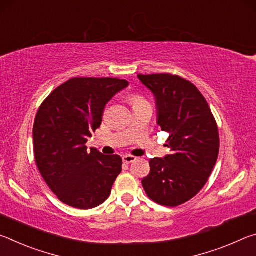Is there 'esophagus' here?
I'll list each match as a JSON object with an SVG mask.
<instances>
[{
    "mask_svg": "<svg viewBox=\"0 0 256 256\" xmlns=\"http://www.w3.org/2000/svg\"><path fill=\"white\" fill-rule=\"evenodd\" d=\"M122 159H123V162H124L125 164H132V162H136V157H133V156H130V154L123 156Z\"/></svg>",
    "mask_w": 256,
    "mask_h": 256,
    "instance_id": "1",
    "label": "esophagus"
}]
</instances>
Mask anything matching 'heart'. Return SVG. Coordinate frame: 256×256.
<instances>
[{"label": "heart", "instance_id": "b5f03b06", "mask_svg": "<svg viewBox=\"0 0 256 256\" xmlns=\"http://www.w3.org/2000/svg\"><path fill=\"white\" fill-rule=\"evenodd\" d=\"M144 102V99H142L140 96H133V97H132L133 105H138V104H140V102Z\"/></svg>", "mask_w": 256, "mask_h": 256}]
</instances>
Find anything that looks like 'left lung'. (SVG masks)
Returning a JSON list of instances; mask_svg holds the SVG:
<instances>
[{
    "mask_svg": "<svg viewBox=\"0 0 256 256\" xmlns=\"http://www.w3.org/2000/svg\"><path fill=\"white\" fill-rule=\"evenodd\" d=\"M154 94L157 124L170 133V154L150 160L142 186L151 200L177 206L200 192L219 154V133L206 98L190 81L168 73L138 74Z\"/></svg>",
    "mask_w": 256,
    "mask_h": 256,
    "instance_id": "obj_1",
    "label": "left lung"
}]
</instances>
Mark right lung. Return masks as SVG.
I'll list each match as a JSON object with an SVG mask.
<instances>
[{
	"label": "right lung",
	"mask_w": 256,
	"mask_h": 256,
	"mask_svg": "<svg viewBox=\"0 0 256 256\" xmlns=\"http://www.w3.org/2000/svg\"><path fill=\"white\" fill-rule=\"evenodd\" d=\"M128 86L116 78H73L42 104L34 118V159L60 201L92 209L110 196L122 172V158L105 156L86 144L100 126L105 106Z\"/></svg>",
	"instance_id": "obj_1"
}]
</instances>
